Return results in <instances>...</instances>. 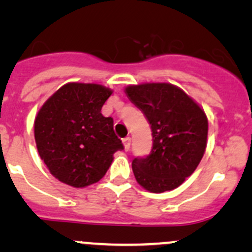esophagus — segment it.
<instances>
[{
    "instance_id": "esophagus-1",
    "label": "esophagus",
    "mask_w": 252,
    "mask_h": 252,
    "mask_svg": "<svg viewBox=\"0 0 252 252\" xmlns=\"http://www.w3.org/2000/svg\"><path fill=\"white\" fill-rule=\"evenodd\" d=\"M130 143H131V138H130V137H126V138H123V146H124V149H126V150H129V148H130Z\"/></svg>"
}]
</instances>
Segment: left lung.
Masks as SVG:
<instances>
[{"instance_id": "8db88e82", "label": "left lung", "mask_w": 252, "mask_h": 252, "mask_svg": "<svg viewBox=\"0 0 252 252\" xmlns=\"http://www.w3.org/2000/svg\"><path fill=\"white\" fill-rule=\"evenodd\" d=\"M126 94L148 120L153 135L150 154L132 160L136 181L153 193L176 189L194 172L206 149L204 110L168 83L129 85Z\"/></svg>"}]
</instances>
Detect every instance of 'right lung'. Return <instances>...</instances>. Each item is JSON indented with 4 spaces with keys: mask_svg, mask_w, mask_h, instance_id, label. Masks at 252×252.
Listing matches in <instances>:
<instances>
[{
    "mask_svg": "<svg viewBox=\"0 0 252 252\" xmlns=\"http://www.w3.org/2000/svg\"><path fill=\"white\" fill-rule=\"evenodd\" d=\"M112 90L99 84L68 83L46 100L34 122L40 158L51 174L72 187L99 181L123 149L114 120L100 112Z\"/></svg>",
    "mask_w": 252,
    "mask_h": 252,
    "instance_id": "right-lung-1",
    "label": "right lung"
}]
</instances>
